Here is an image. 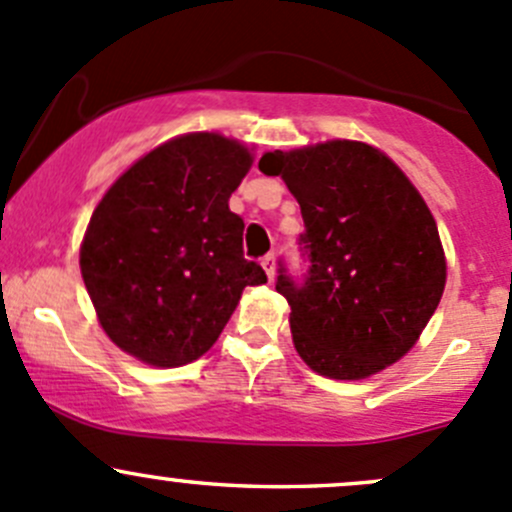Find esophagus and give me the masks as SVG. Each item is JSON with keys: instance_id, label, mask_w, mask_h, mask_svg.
<instances>
[{"instance_id": "1", "label": "esophagus", "mask_w": 512, "mask_h": 512, "mask_svg": "<svg viewBox=\"0 0 512 512\" xmlns=\"http://www.w3.org/2000/svg\"><path fill=\"white\" fill-rule=\"evenodd\" d=\"M262 267H265L267 277H270V280H275V270H277L275 255H265V257H262Z\"/></svg>"}]
</instances>
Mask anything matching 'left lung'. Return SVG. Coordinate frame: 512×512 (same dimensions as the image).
I'll list each match as a JSON object with an SVG mask.
<instances>
[{"mask_svg": "<svg viewBox=\"0 0 512 512\" xmlns=\"http://www.w3.org/2000/svg\"><path fill=\"white\" fill-rule=\"evenodd\" d=\"M302 208V277L280 262L294 347L317 374L364 379L409 352L446 287L438 227L399 165L359 141L260 158Z\"/></svg>", "mask_w": 512, "mask_h": 512, "instance_id": "obj_1", "label": "left lung"}]
</instances>
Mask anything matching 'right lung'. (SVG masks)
<instances>
[{
  "label": "right lung",
  "mask_w": 512,
  "mask_h": 512,
  "mask_svg": "<svg viewBox=\"0 0 512 512\" xmlns=\"http://www.w3.org/2000/svg\"><path fill=\"white\" fill-rule=\"evenodd\" d=\"M252 156L218 133H188L133 163L91 215L81 275L123 352L183 366L218 342L245 287L267 282L242 255L227 205Z\"/></svg>",
  "instance_id": "obj_1"
}]
</instances>
